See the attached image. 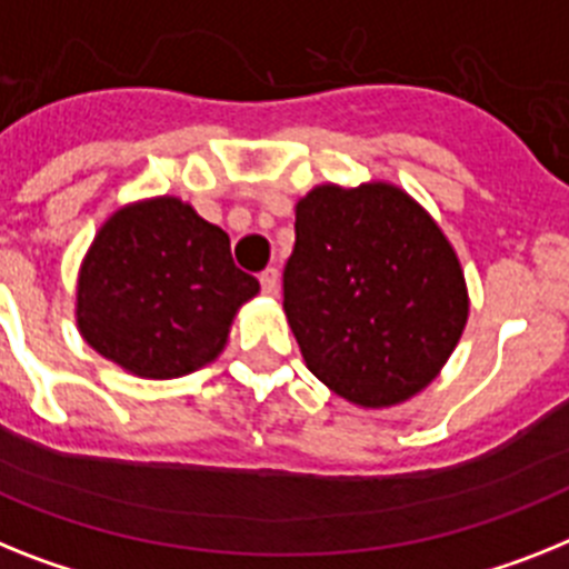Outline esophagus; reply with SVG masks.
I'll return each mask as SVG.
<instances>
[{
  "instance_id": "1",
  "label": "esophagus",
  "mask_w": 569,
  "mask_h": 569,
  "mask_svg": "<svg viewBox=\"0 0 569 569\" xmlns=\"http://www.w3.org/2000/svg\"><path fill=\"white\" fill-rule=\"evenodd\" d=\"M260 289L266 295H277V289H280V271L277 269H266L260 274Z\"/></svg>"
}]
</instances>
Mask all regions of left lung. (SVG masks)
<instances>
[{
  "label": "left lung",
  "mask_w": 569,
  "mask_h": 569,
  "mask_svg": "<svg viewBox=\"0 0 569 569\" xmlns=\"http://www.w3.org/2000/svg\"><path fill=\"white\" fill-rule=\"evenodd\" d=\"M283 309L323 385L385 408L419 393L446 365L469 295L455 248L408 193L323 184L298 202Z\"/></svg>",
  "instance_id": "left-lung-1"
}]
</instances>
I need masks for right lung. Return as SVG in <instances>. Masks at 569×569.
<instances>
[{
  "label": "right lung",
  "instance_id": "1",
  "mask_svg": "<svg viewBox=\"0 0 569 569\" xmlns=\"http://www.w3.org/2000/svg\"><path fill=\"white\" fill-rule=\"evenodd\" d=\"M257 292V277L233 266L228 233L161 196L100 228L80 269L78 323L123 370L176 379L219 356L231 318Z\"/></svg>",
  "mask_w": 569,
  "mask_h": 569
}]
</instances>
